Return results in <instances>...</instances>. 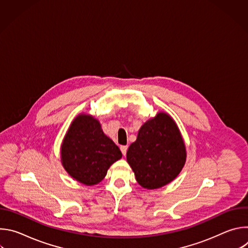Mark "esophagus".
Here are the masks:
<instances>
[{"label": "esophagus", "instance_id": "34e87169", "mask_svg": "<svg viewBox=\"0 0 248 248\" xmlns=\"http://www.w3.org/2000/svg\"><path fill=\"white\" fill-rule=\"evenodd\" d=\"M121 151H122L123 155H124V156H125L126 151H127V146H126V145H124V146H121Z\"/></svg>", "mask_w": 248, "mask_h": 248}]
</instances>
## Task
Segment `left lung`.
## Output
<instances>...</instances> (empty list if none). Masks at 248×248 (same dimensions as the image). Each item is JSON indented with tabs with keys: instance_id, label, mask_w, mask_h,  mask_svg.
Here are the masks:
<instances>
[{
	"instance_id": "obj_1",
	"label": "left lung",
	"mask_w": 248,
	"mask_h": 248,
	"mask_svg": "<svg viewBox=\"0 0 248 248\" xmlns=\"http://www.w3.org/2000/svg\"><path fill=\"white\" fill-rule=\"evenodd\" d=\"M186 158L181 132L165 113L157 114L140 127L136 141L126 152L127 163L137 183L148 189L162 187L174 180Z\"/></svg>"
}]
</instances>
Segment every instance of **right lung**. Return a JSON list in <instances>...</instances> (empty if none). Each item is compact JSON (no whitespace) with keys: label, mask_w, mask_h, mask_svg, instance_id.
Here are the masks:
<instances>
[{"label":"right lung","mask_w":248,"mask_h":248,"mask_svg":"<svg viewBox=\"0 0 248 248\" xmlns=\"http://www.w3.org/2000/svg\"><path fill=\"white\" fill-rule=\"evenodd\" d=\"M62 162L74 179L86 186L100 183L122 152L103 132L97 120L79 115L70 124L62 144Z\"/></svg>","instance_id":"obj_1"}]
</instances>
